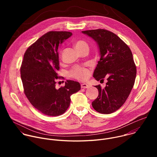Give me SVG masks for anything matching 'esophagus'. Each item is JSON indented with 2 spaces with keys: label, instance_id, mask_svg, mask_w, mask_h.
<instances>
[{
  "label": "esophagus",
  "instance_id": "1",
  "mask_svg": "<svg viewBox=\"0 0 157 157\" xmlns=\"http://www.w3.org/2000/svg\"><path fill=\"white\" fill-rule=\"evenodd\" d=\"M81 86L82 88H89V86L86 83H83V84H81Z\"/></svg>",
  "mask_w": 157,
  "mask_h": 157
}]
</instances>
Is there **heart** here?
Returning a JSON list of instances; mask_svg holds the SVG:
<instances>
[{"mask_svg": "<svg viewBox=\"0 0 157 157\" xmlns=\"http://www.w3.org/2000/svg\"><path fill=\"white\" fill-rule=\"evenodd\" d=\"M75 47L78 52L87 50H89V44L84 40H78L75 43ZM90 75L89 71L84 68H81L79 66H76L70 71V75L80 81L86 80Z\"/></svg>", "mask_w": 157, "mask_h": 157, "instance_id": "b5f03b06", "label": "heart"}]
</instances>
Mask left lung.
<instances>
[{
	"label": "left lung",
	"mask_w": 157,
	"mask_h": 157,
	"mask_svg": "<svg viewBox=\"0 0 157 157\" xmlns=\"http://www.w3.org/2000/svg\"><path fill=\"white\" fill-rule=\"evenodd\" d=\"M98 44L100 60L94 71L97 81L107 82L104 89L95 86L99 95L92 102L99 113L109 114L118 110L128 98L135 82L137 70L129 47L115 33L104 29L82 31Z\"/></svg>",
	"instance_id": "8db88e82"
}]
</instances>
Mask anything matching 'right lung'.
Masks as SVG:
<instances>
[{
  "mask_svg": "<svg viewBox=\"0 0 157 157\" xmlns=\"http://www.w3.org/2000/svg\"><path fill=\"white\" fill-rule=\"evenodd\" d=\"M70 32H49L39 38L26 50L20 74L24 93L32 105L50 116L64 113L71 96L79 91L78 82L67 80L65 86L55 87L59 70L58 50L60 44L72 35Z\"/></svg>",
  "mask_w": 157,
  "mask_h": 157,
  "instance_id": "obj_1",
  "label": "right lung"
}]
</instances>
